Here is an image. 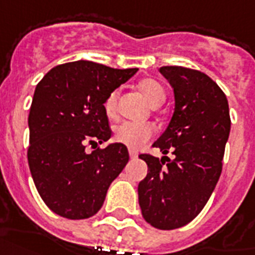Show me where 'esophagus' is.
Wrapping results in <instances>:
<instances>
[{
	"mask_svg": "<svg viewBox=\"0 0 255 255\" xmlns=\"http://www.w3.org/2000/svg\"><path fill=\"white\" fill-rule=\"evenodd\" d=\"M129 158H131V159H135V158H137V154L135 151H133V150H129Z\"/></svg>",
	"mask_w": 255,
	"mask_h": 255,
	"instance_id": "esophagus-1",
	"label": "esophagus"
}]
</instances>
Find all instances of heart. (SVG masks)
Here are the masks:
<instances>
[{
  "label": "heart",
  "mask_w": 255,
  "mask_h": 255,
  "mask_svg": "<svg viewBox=\"0 0 255 255\" xmlns=\"http://www.w3.org/2000/svg\"><path fill=\"white\" fill-rule=\"evenodd\" d=\"M139 88L146 96L148 103L152 107H159L163 104L166 99V92L159 82L152 78L140 81ZM105 112L109 116H113L116 113L118 108V92L115 90L112 93L108 94V97L105 100ZM154 135V128L150 124H143V123H132V122H123L119 126H116L113 131V137L115 140L122 143L124 146L129 148H139L143 144H146Z\"/></svg>",
  "instance_id": "1"
}]
</instances>
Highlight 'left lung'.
Here are the masks:
<instances>
[{"label": "left lung", "mask_w": 255, "mask_h": 255, "mask_svg": "<svg viewBox=\"0 0 255 255\" xmlns=\"http://www.w3.org/2000/svg\"><path fill=\"white\" fill-rule=\"evenodd\" d=\"M159 71L171 85L175 103L169 126L152 146L162 154L170 151L174 159L140 154L148 173L137 195L147 223L174 230L192 222L212 195L231 120L226 94L208 75L181 66Z\"/></svg>", "instance_id": "1"}]
</instances>
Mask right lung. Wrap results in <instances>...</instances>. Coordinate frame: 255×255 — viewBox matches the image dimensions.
Segmentation results:
<instances>
[{
	"label": "right lung",
	"instance_id": "obj_1",
	"mask_svg": "<svg viewBox=\"0 0 255 255\" xmlns=\"http://www.w3.org/2000/svg\"><path fill=\"white\" fill-rule=\"evenodd\" d=\"M136 71L77 60L51 69L36 85L28 116V163L39 195L56 215L78 220L97 214L127 165L122 143L90 154L85 147L111 137L105 100Z\"/></svg>",
	"mask_w": 255,
	"mask_h": 255
}]
</instances>
